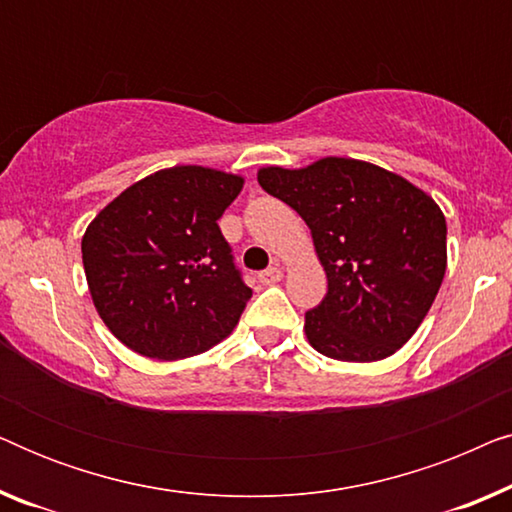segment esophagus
Listing matches in <instances>:
<instances>
[{
    "label": "esophagus",
    "instance_id": "obj_1",
    "mask_svg": "<svg viewBox=\"0 0 512 512\" xmlns=\"http://www.w3.org/2000/svg\"><path fill=\"white\" fill-rule=\"evenodd\" d=\"M258 279H261V284H277L279 279H282V268H279V265H272V268H268V270H263L261 275H258Z\"/></svg>",
    "mask_w": 512,
    "mask_h": 512
}]
</instances>
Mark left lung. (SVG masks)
Here are the masks:
<instances>
[{
	"label": "left lung",
	"instance_id": "1",
	"mask_svg": "<svg viewBox=\"0 0 512 512\" xmlns=\"http://www.w3.org/2000/svg\"><path fill=\"white\" fill-rule=\"evenodd\" d=\"M258 184L303 216L326 270L305 335L338 361L387 359L431 310L447 268L440 207L410 181L354 158L263 167Z\"/></svg>",
	"mask_w": 512,
	"mask_h": 512
}]
</instances>
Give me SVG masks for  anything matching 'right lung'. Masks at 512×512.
Masks as SVG:
<instances>
[{"label":"right lung","mask_w":512,"mask_h":512,"mask_svg":"<svg viewBox=\"0 0 512 512\" xmlns=\"http://www.w3.org/2000/svg\"><path fill=\"white\" fill-rule=\"evenodd\" d=\"M242 184L237 174L177 165L125 188L88 226L90 296L132 352L186 359L237 326L251 289L216 221Z\"/></svg>","instance_id":"1"}]
</instances>
